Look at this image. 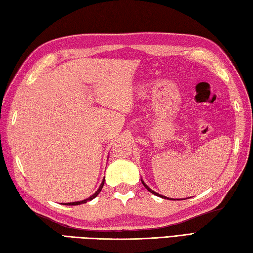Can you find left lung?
Wrapping results in <instances>:
<instances>
[{
  "label": "left lung",
  "instance_id": "obj_1",
  "mask_svg": "<svg viewBox=\"0 0 253 253\" xmlns=\"http://www.w3.org/2000/svg\"><path fill=\"white\" fill-rule=\"evenodd\" d=\"M142 183L144 184V187H145V188H146V189L148 190V191H149V192H151V193H153V194H155V195H157V197H161V198H163V199H168V198H166V197H164V195H161V194H158V193H156V192H154L152 189H149V188L147 187V185H146L145 183H144V181H142ZM169 200H172V199H169Z\"/></svg>",
  "mask_w": 253,
  "mask_h": 253
}]
</instances>
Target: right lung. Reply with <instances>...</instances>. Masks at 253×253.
Masks as SVG:
<instances>
[{
    "mask_svg": "<svg viewBox=\"0 0 253 253\" xmlns=\"http://www.w3.org/2000/svg\"><path fill=\"white\" fill-rule=\"evenodd\" d=\"M104 183H105V179L102 180V182H101V184H100V187H99V189L97 190L96 191V193H94L91 195L90 198H88V199H86V200H84V201H80V202H72V203H65L66 205H80V204H82V203H86L87 201H90V200H92L94 198H96L98 194H99V192L101 191V189H102V187H104Z\"/></svg>",
    "mask_w": 253,
    "mask_h": 253,
    "instance_id": "1",
    "label": "right lung"
}]
</instances>
